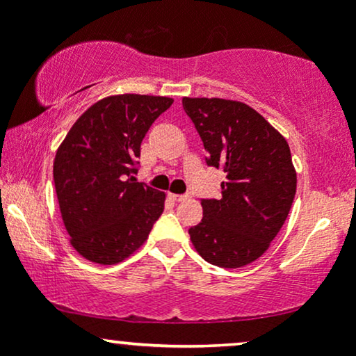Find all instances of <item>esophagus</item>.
I'll use <instances>...</instances> for the list:
<instances>
[{
	"label": "esophagus",
	"mask_w": 356,
	"mask_h": 356,
	"mask_svg": "<svg viewBox=\"0 0 356 356\" xmlns=\"http://www.w3.org/2000/svg\"><path fill=\"white\" fill-rule=\"evenodd\" d=\"M191 195L189 194H170V199L175 202H182V201H187Z\"/></svg>",
	"instance_id": "34e87169"
}]
</instances>
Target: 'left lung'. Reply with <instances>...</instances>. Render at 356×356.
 <instances>
[{"label": "left lung", "mask_w": 356, "mask_h": 356, "mask_svg": "<svg viewBox=\"0 0 356 356\" xmlns=\"http://www.w3.org/2000/svg\"><path fill=\"white\" fill-rule=\"evenodd\" d=\"M207 150L222 169L220 199H202V220L191 227L207 263L241 268L263 256L283 227L296 194V170L286 138L243 102L182 99Z\"/></svg>", "instance_id": "8db88e82"}]
</instances>
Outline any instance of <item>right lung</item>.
<instances>
[{
  "label": "right lung",
  "instance_id": "1",
  "mask_svg": "<svg viewBox=\"0 0 356 356\" xmlns=\"http://www.w3.org/2000/svg\"><path fill=\"white\" fill-rule=\"evenodd\" d=\"M169 97L113 95L93 104L61 142L53 181L72 246L85 259L115 264L149 238L165 194L137 182L140 144Z\"/></svg>",
  "mask_w": 356,
  "mask_h": 356
}]
</instances>
